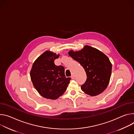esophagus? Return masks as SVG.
I'll use <instances>...</instances> for the list:
<instances>
[{
  "mask_svg": "<svg viewBox=\"0 0 134 134\" xmlns=\"http://www.w3.org/2000/svg\"><path fill=\"white\" fill-rule=\"evenodd\" d=\"M71 78H72V79H75V75H74L73 74H72L71 77Z\"/></svg>",
  "mask_w": 134,
  "mask_h": 134,
  "instance_id": "obj_1",
  "label": "esophagus"
}]
</instances>
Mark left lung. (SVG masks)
Wrapping results in <instances>:
<instances>
[{
    "label": "left lung",
    "instance_id": "1",
    "mask_svg": "<svg viewBox=\"0 0 134 134\" xmlns=\"http://www.w3.org/2000/svg\"><path fill=\"white\" fill-rule=\"evenodd\" d=\"M69 54L81 64L86 73L87 78L81 86L83 92L96 96L105 90L110 79L112 64L104 54L96 48L85 46L79 52L71 51Z\"/></svg>",
    "mask_w": 134,
    "mask_h": 134
}]
</instances>
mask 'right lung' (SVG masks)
I'll return each mask as SVG.
<instances>
[{
  "label": "right lung",
  "instance_id": "1",
  "mask_svg": "<svg viewBox=\"0 0 134 134\" xmlns=\"http://www.w3.org/2000/svg\"><path fill=\"white\" fill-rule=\"evenodd\" d=\"M59 55L46 51L34 63L30 77L33 85L43 97L55 99L66 91L71 78L65 76L63 66H57L54 60Z\"/></svg>",
  "mask_w": 134,
  "mask_h": 134
}]
</instances>
